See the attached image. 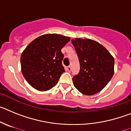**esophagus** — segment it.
<instances>
[{"label":"esophagus","instance_id":"obj_1","mask_svg":"<svg viewBox=\"0 0 131 131\" xmlns=\"http://www.w3.org/2000/svg\"><path fill=\"white\" fill-rule=\"evenodd\" d=\"M67 70H68V72H70L71 71V67L70 66H68V67H67Z\"/></svg>","mask_w":131,"mask_h":131}]
</instances>
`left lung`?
Masks as SVG:
<instances>
[{
    "label": "left lung",
    "instance_id": "left-lung-1",
    "mask_svg": "<svg viewBox=\"0 0 131 131\" xmlns=\"http://www.w3.org/2000/svg\"><path fill=\"white\" fill-rule=\"evenodd\" d=\"M78 56L80 72L72 78L82 94L93 95L105 88L114 73V59L99 42L91 39L72 40Z\"/></svg>",
    "mask_w": 131,
    "mask_h": 131
}]
</instances>
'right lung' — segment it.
<instances>
[{"label":"right lung","mask_w":131,"mask_h":131,"mask_svg":"<svg viewBox=\"0 0 131 131\" xmlns=\"http://www.w3.org/2000/svg\"><path fill=\"white\" fill-rule=\"evenodd\" d=\"M70 40L63 35L46 34L36 38L25 49L21 56V72L32 88L45 91L58 83L64 72L61 49Z\"/></svg>","instance_id":"add662e5"}]
</instances>
